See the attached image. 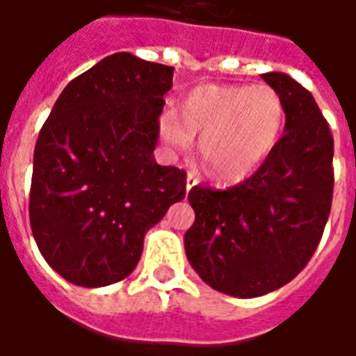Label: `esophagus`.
<instances>
[{"mask_svg":"<svg viewBox=\"0 0 356 356\" xmlns=\"http://www.w3.org/2000/svg\"><path fill=\"white\" fill-rule=\"evenodd\" d=\"M198 183H200V179L196 177V173H193V171H191V173L186 175V191H191V188L198 185Z\"/></svg>","mask_w":356,"mask_h":356,"instance_id":"obj_1","label":"esophagus"}]
</instances>
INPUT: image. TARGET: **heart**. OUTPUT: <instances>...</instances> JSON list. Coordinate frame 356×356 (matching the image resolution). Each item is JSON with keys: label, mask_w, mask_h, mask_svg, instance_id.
<instances>
[{"label": "heart", "mask_w": 356, "mask_h": 356, "mask_svg": "<svg viewBox=\"0 0 356 356\" xmlns=\"http://www.w3.org/2000/svg\"><path fill=\"white\" fill-rule=\"evenodd\" d=\"M286 124L280 95L270 86L193 88L175 110L160 118L163 145L183 150L198 139V154L209 179L231 185L259 170L278 145Z\"/></svg>", "instance_id": "b5f03b06"}]
</instances>
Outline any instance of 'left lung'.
Returning a JSON list of instances; mask_svg holds the SVG:
<instances>
[{
	"instance_id": "1",
	"label": "left lung",
	"mask_w": 356,
	"mask_h": 356,
	"mask_svg": "<svg viewBox=\"0 0 356 356\" xmlns=\"http://www.w3.org/2000/svg\"><path fill=\"white\" fill-rule=\"evenodd\" d=\"M282 97V139L244 183L193 186L188 263L204 282L232 298H259L303 270L321 242L334 188V139L318 104L284 72L261 76Z\"/></svg>"
}]
</instances>
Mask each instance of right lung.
Here are the masks:
<instances>
[{
  "instance_id": "right-lung-1",
  "label": "right lung",
  "mask_w": 356,
  "mask_h": 356,
  "mask_svg": "<svg viewBox=\"0 0 356 356\" xmlns=\"http://www.w3.org/2000/svg\"><path fill=\"white\" fill-rule=\"evenodd\" d=\"M173 70L114 53L74 78L43 124L30 225L68 282L102 288L131 275L148 229L185 198V171L154 160Z\"/></svg>"
}]
</instances>
